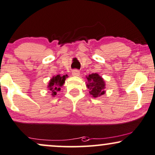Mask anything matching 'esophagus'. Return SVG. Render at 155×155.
I'll return each mask as SVG.
<instances>
[{
	"label": "esophagus",
	"mask_w": 155,
	"mask_h": 155,
	"mask_svg": "<svg viewBox=\"0 0 155 155\" xmlns=\"http://www.w3.org/2000/svg\"><path fill=\"white\" fill-rule=\"evenodd\" d=\"M71 74H72V75L74 76H79L80 75L79 71H78V70H76V69L73 70V71H72V72H71Z\"/></svg>",
	"instance_id": "1"
}]
</instances>
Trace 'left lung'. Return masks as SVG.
Listing matches in <instances>:
<instances>
[{"instance_id": "1", "label": "left lung", "mask_w": 155, "mask_h": 155, "mask_svg": "<svg viewBox=\"0 0 155 155\" xmlns=\"http://www.w3.org/2000/svg\"><path fill=\"white\" fill-rule=\"evenodd\" d=\"M86 86L89 89V94L94 98H98L106 94V82L97 73L89 74L86 76Z\"/></svg>"}]
</instances>
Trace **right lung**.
<instances>
[{
	"label": "right lung",
	"instance_id": "obj_1",
	"mask_svg": "<svg viewBox=\"0 0 155 155\" xmlns=\"http://www.w3.org/2000/svg\"><path fill=\"white\" fill-rule=\"evenodd\" d=\"M68 78V75L61 76L58 74L57 76H52V78L49 80L47 88L51 93V96L53 97L57 95V93L61 90V87L65 83V80Z\"/></svg>",
	"mask_w": 155,
	"mask_h": 155
}]
</instances>
